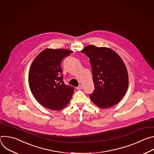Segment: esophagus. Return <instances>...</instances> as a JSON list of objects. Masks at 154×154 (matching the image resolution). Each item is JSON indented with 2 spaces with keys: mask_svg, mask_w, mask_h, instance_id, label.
Here are the masks:
<instances>
[{
  "mask_svg": "<svg viewBox=\"0 0 154 154\" xmlns=\"http://www.w3.org/2000/svg\"><path fill=\"white\" fill-rule=\"evenodd\" d=\"M82 86L81 85H79V86L76 87V89H77V90H82Z\"/></svg>",
  "mask_w": 154,
  "mask_h": 154,
  "instance_id": "esophagus-1",
  "label": "esophagus"
}]
</instances>
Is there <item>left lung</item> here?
Instances as JSON below:
<instances>
[{
    "mask_svg": "<svg viewBox=\"0 0 154 154\" xmlns=\"http://www.w3.org/2000/svg\"><path fill=\"white\" fill-rule=\"evenodd\" d=\"M90 58L94 90L90 94L92 102L102 108L112 107L125 95L128 85L125 65L112 49L86 46L82 51Z\"/></svg>",
    "mask_w": 154,
    "mask_h": 154,
    "instance_id": "8db88e82",
    "label": "left lung"
}]
</instances>
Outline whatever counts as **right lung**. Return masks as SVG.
I'll list each match as a JSON object with an SVG mask.
<instances>
[{
  "mask_svg": "<svg viewBox=\"0 0 154 154\" xmlns=\"http://www.w3.org/2000/svg\"><path fill=\"white\" fill-rule=\"evenodd\" d=\"M72 51L61 49H46L33 60L30 68L29 82L35 99L44 106L60 110L69 103L73 86L65 85L61 62Z\"/></svg>",
  "mask_w": 154,
  "mask_h": 154,
  "instance_id": "right-lung-1",
  "label": "right lung"
}]
</instances>
